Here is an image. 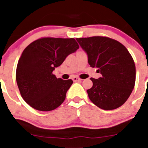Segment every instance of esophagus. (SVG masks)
<instances>
[{
  "label": "esophagus",
  "instance_id": "34e87169",
  "mask_svg": "<svg viewBox=\"0 0 148 148\" xmlns=\"http://www.w3.org/2000/svg\"><path fill=\"white\" fill-rule=\"evenodd\" d=\"M72 80L74 82H79V81H81V79L79 78V77H74L72 78Z\"/></svg>",
  "mask_w": 148,
  "mask_h": 148
}]
</instances>
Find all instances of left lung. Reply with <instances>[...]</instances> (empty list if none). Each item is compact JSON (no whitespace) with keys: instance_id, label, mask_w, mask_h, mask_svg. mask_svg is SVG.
Here are the masks:
<instances>
[{"instance_id":"1","label":"left lung","mask_w":148,"mask_h":148,"mask_svg":"<svg viewBox=\"0 0 148 148\" xmlns=\"http://www.w3.org/2000/svg\"><path fill=\"white\" fill-rule=\"evenodd\" d=\"M86 52L88 63L97 68L102 77L91 78L93 85L86 90L89 99L104 110L121 107L135 86L136 70L132 56L123 44L106 36L77 38Z\"/></svg>"}]
</instances>
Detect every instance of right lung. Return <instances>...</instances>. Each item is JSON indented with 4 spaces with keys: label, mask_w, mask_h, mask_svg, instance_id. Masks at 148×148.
Segmentation results:
<instances>
[{
    "label": "right lung",
    "mask_w": 148,
    "mask_h": 148,
    "mask_svg": "<svg viewBox=\"0 0 148 148\" xmlns=\"http://www.w3.org/2000/svg\"><path fill=\"white\" fill-rule=\"evenodd\" d=\"M79 48L73 38L44 37L23 50L18 62L16 78L25 102L44 112L55 110L64 102L73 81L57 79L53 71Z\"/></svg>",
    "instance_id": "right-lung-1"
}]
</instances>
